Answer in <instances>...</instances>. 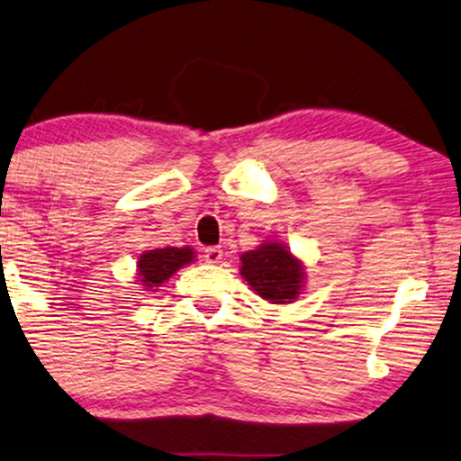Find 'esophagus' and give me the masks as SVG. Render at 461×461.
<instances>
[{
    "instance_id": "esophagus-1",
    "label": "esophagus",
    "mask_w": 461,
    "mask_h": 461,
    "mask_svg": "<svg viewBox=\"0 0 461 461\" xmlns=\"http://www.w3.org/2000/svg\"><path fill=\"white\" fill-rule=\"evenodd\" d=\"M204 259H206V263H219L221 259H223V249H221V247H208L204 250Z\"/></svg>"
}]
</instances>
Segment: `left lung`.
I'll use <instances>...</instances> for the list:
<instances>
[{
  "label": "left lung",
  "mask_w": 461,
  "mask_h": 461,
  "mask_svg": "<svg viewBox=\"0 0 461 461\" xmlns=\"http://www.w3.org/2000/svg\"><path fill=\"white\" fill-rule=\"evenodd\" d=\"M242 278L269 303H291L303 291V263L280 242H263L240 257Z\"/></svg>",
  "instance_id": "1"
}]
</instances>
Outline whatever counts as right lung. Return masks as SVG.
I'll return each instance as SVG.
<instances>
[{
    "label": "right lung",
    "mask_w": 461,
    "mask_h": 461,
    "mask_svg": "<svg viewBox=\"0 0 461 461\" xmlns=\"http://www.w3.org/2000/svg\"><path fill=\"white\" fill-rule=\"evenodd\" d=\"M194 249L189 247H167V249H153L145 250L137 261V276L139 282L147 291H156V288L167 282L176 269L194 261Z\"/></svg>",
    "instance_id": "1"
}]
</instances>
